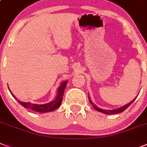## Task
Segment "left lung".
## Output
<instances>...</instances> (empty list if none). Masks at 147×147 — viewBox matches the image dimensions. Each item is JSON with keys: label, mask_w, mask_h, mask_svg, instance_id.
Masks as SVG:
<instances>
[{"label": "left lung", "mask_w": 147, "mask_h": 147, "mask_svg": "<svg viewBox=\"0 0 147 147\" xmlns=\"http://www.w3.org/2000/svg\"><path fill=\"white\" fill-rule=\"evenodd\" d=\"M134 100H135V98H134L133 101H131V102H129V104L125 105V106H123V107H122V108H118V109L110 111V110H102V109H100V108H98V107H96V105H95L92 103V101H90V99L89 98V101H90V104L93 106V108H94L96 110V111H100V112H102V113H107V114H114V113H121V112L124 111H125V110L126 109V108H128V107H129V106L131 104V103H132Z\"/></svg>", "instance_id": "8db88e82"}]
</instances>
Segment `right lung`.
<instances>
[{
  "label": "right lung",
  "mask_w": 147,
  "mask_h": 147,
  "mask_svg": "<svg viewBox=\"0 0 147 147\" xmlns=\"http://www.w3.org/2000/svg\"><path fill=\"white\" fill-rule=\"evenodd\" d=\"M66 84H67V81H64L61 84L60 87L58 88V92H57V96L56 98L52 102L47 103L45 105H36V104H32L30 102H22L18 101L19 104L22 105V106H24L26 108H30V109L34 110L36 112H39V113H45V112H50L55 111L57 108H59V106L60 105L61 102L63 100V96L64 90L66 89ZM11 94L13 95V93L11 92ZM15 97V96H14ZM16 98V97H15Z\"/></svg>",
  "instance_id": "right-lung-1"
}]
</instances>
